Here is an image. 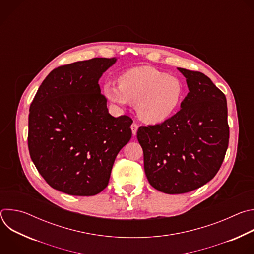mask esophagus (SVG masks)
<instances>
[{
	"mask_svg": "<svg viewBox=\"0 0 254 254\" xmlns=\"http://www.w3.org/2000/svg\"><path fill=\"white\" fill-rule=\"evenodd\" d=\"M130 128H131V131H132V134L135 135L136 134V131H137V128H138V125L133 123L131 126H130Z\"/></svg>",
	"mask_w": 254,
	"mask_h": 254,
	"instance_id": "esophagus-1",
	"label": "esophagus"
}]
</instances>
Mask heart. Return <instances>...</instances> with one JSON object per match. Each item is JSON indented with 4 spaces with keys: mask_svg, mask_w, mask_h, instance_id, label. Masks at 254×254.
<instances>
[{
    "mask_svg": "<svg viewBox=\"0 0 254 254\" xmlns=\"http://www.w3.org/2000/svg\"><path fill=\"white\" fill-rule=\"evenodd\" d=\"M108 100L121 106L135 103L138 118L148 124H160L171 118L185 97V87L179 78L156 68L142 66L125 71L119 85H103Z\"/></svg>",
    "mask_w": 254,
    "mask_h": 254,
    "instance_id": "heart-1",
    "label": "heart"
}]
</instances>
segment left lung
<instances>
[{"instance_id": "8db88e82", "label": "left lung", "mask_w": 254, "mask_h": 254, "mask_svg": "<svg viewBox=\"0 0 254 254\" xmlns=\"http://www.w3.org/2000/svg\"><path fill=\"white\" fill-rule=\"evenodd\" d=\"M178 70L189 88L181 110L136 132L149 183L167 194L191 192L208 183L219 171L229 142L224 93L201 72Z\"/></svg>"}]
</instances>
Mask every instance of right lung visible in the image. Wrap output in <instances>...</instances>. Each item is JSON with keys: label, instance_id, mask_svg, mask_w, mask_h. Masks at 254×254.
I'll list each match as a JSON object with an SVG mask.
<instances>
[{"label": "right lung", "instance_id": "right-lung-1", "mask_svg": "<svg viewBox=\"0 0 254 254\" xmlns=\"http://www.w3.org/2000/svg\"><path fill=\"white\" fill-rule=\"evenodd\" d=\"M116 61L92 58L55 68L30 105V157L53 189L73 196L100 193L131 137L132 120L108 114L98 84Z\"/></svg>", "mask_w": 254, "mask_h": 254}]
</instances>
